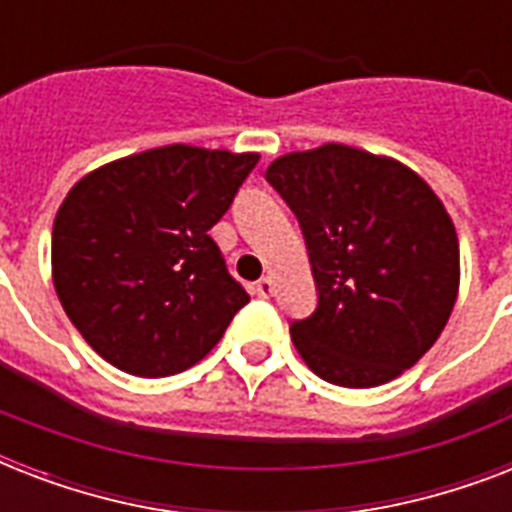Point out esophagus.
<instances>
[{"instance_id": "34e87169", "label": "esophagus", "mask_w": 512, "mask_h": 512, "mask_svg": "<svg viewBox=\"0 0 512 512\" xmlns=\"http://www.w3.org/2000/svg\"><path fill=\"white\" fill-rule=\"evenodd\" d=\"M255 295L257 297H271L273 295V279H271V276H263V279L257 281Z\"/></svg>"}]
</instances>
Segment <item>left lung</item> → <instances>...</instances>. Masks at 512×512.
Listing matches in <instances>:
<instances>
[{"label":"left lung","instance_id":"obj_1","mask_svg":"<svg viewBox=\"0 0 512 512\" xmlns=\"http://www.w3.org/2000/svg\"><path fill=\"white\" fill-rule=\"evenodd\" d=\"M303 231L316 311L292 321L321 380L374 388L414 366L449 321L460 247L444 204L409 167L329 143L265 170Z\"/></svg>","mask_w":512,"mask_h":512}]
</instances>
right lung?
I'll return each instance as SVG.
<instances>
[{
	"label": "right lung",
	"instance_id": "obj_1",
	"mask_svg": "<svg viewBox=\"0 0 512 512\" xmlns=\"http://www.w3.org/2000/svg\"><path fill=\"white\" fill-rule=\"evenodd\" d=\"M257 154L164 146L90 172L52 225L63 311L108 364L170 377L207 356L249 303L209 228Z\"/></svg>",
	"mask_w": 512,
	"mask_h": 512
}]
</instances>
